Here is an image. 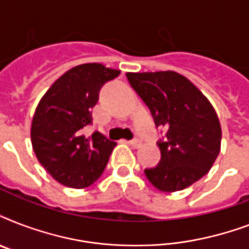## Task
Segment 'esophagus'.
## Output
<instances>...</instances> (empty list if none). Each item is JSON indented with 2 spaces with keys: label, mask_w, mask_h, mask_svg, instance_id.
I'll return each instance as SVG.
<instances>
[{
  "label": "esophagus",
  "mask_w": 249,
  "mask_h": 249,
  "mask_svg": "<svg viewBox=\"0 0 249 249\" xmlns=\"http://www.w3.org/2000/svg\"><path fill=\"white\" fill-rule=\"evenodd\" d=\"M129 144H130V146H132V147H140L141 144H142V142H141V140H138V138H133V140H130L128 142Z\"/></svg>",
  "instance_id": "esophagus-1"
}]
</instances>
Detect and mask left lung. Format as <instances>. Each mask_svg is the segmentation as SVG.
Here are the masks:
<instances>
[{
    "mask_svg": "<svg viewBox=\"0 0 249 249\" xmlns=\"http://www.w3.org/2000/svg\"><path fill=\"white\" fill-rule=\"evenodd\" d=\"M146 103L156 126L166 128L158 141L159 164L144 174L160 191H179L208 173L221 147L217 113L200 90L173 71L126 73Z\"/></svg>",
    "mask_w": 249,
    "mask_h": 249,
    "instance_id": "obj_1",
    "label": "left lung"
}]
</instances>
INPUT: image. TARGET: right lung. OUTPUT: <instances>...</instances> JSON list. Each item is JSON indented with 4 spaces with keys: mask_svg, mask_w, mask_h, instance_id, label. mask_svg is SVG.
<instances>
[{
    "mask_svg": "<svg viewBox=\"0 0 249 249\" xmlns=\"http://www.w3.org/2000/svg\"><path fill=\"white\" fill-rule=\"evenodd\" d=\"M120 71L99 63L71 68L45 93L32 120L31 140L37 159L53 178L67 187L84 189L101 177L116 146L99 132L83 136L91 124V108L102 86Z\"/></svg>",
    "mask_w": 249,
    "mask_h": 249,
    "instance_id": "right-lung-1",
    "label": "right lung"
}]
</instances>
